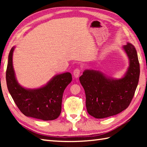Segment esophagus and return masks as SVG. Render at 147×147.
Here are the masks:
<instances>
[{"label":"esophagus","mask_w":147,"mask_h":147,"mask_svg":"<svg viewBox=\"0 0 147 147\" xmlns=\"http://www.w3.org/2000/svg\"><path fill=\"white\" fill-rule=\"evenodd\" d=\"M80 72H81V70L78 68L75 69L73 71V75L74 77L76 78L79 77L80 74Z\"/></svg>","instance_id":"esophagus-1"}]
</instances>
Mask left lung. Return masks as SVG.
Here are the masks:
<instances>
[{
  "label": "left lung",
  "mask_w": 147,
  "mask_h": 147,
  "mask_svg": "<svg viewBox=\"0 0 147 147\" xmlns=\"http://www.w3.org/2000/svg\"><path fill=\"white\" fill-rule=\"evenodd\" d=\"M122 49L129 66L123 76L114 78L100 71L86 69L80 77L86 95L88 113L97 119L116 115L128 107L138 86L140 64L135 46L127 42Z\"/></svg>",
  "instance_id": "8db88e82"
}]
</instances>
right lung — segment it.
Returning a JSON list of instances; mask_svg holds the SVG:
<instances>
[{
  "label": "right lung",
  "mask_w": 147,
  "mask_h": 147,
  "mask_svg": "<svg viewBox=\"0 0 147 147\" xmlns=\"http://www.w3.org/2000/svg\"><path fill=\"white\" fill-rule=\"evenodd\" d=\"M15 47L8 56L6 82L9 93L19 109L27 117L43 121L57 119L61 114L65 88L72 81L70 73L56 74L45 85L38 88H26L18 82L12 64Z\"/></svg>",
  "instance_id": "right-lung-1"
}]
</instances>
